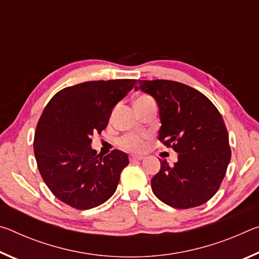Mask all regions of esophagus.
I'll return each mask as SVG.
<instances>
[{"label": "esophagus", "instance_id": "34e87169", "mask_svg": "<svg viewBox=\"0 0 259 259\" xmlns=\"http://www.w3.org/2000/svg\"><path fill=\"white\" fill-rule=\"evenodd\" d=\"M143 159H144L143 156H136V155H131V156L129 157L130 162H137V161H142Z\"/></svg>", "mask_w": 259, "mask_h": 259}]
</instances>
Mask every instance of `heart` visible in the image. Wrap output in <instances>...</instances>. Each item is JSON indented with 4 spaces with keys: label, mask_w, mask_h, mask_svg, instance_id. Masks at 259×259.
Here are the masks:
<instances>
[{
    "label": "heart",
    "mask_w": 259,
    "mask_h": 259,
    "mask_svg": "<svg viewBox=\"0 0 259 259\" xmlns=\"http://www.w3.org/2000/svg\"><path fill=\"white\" fill-rule=\"evenodd\" d=\"M139 98H146V96H142ZM120 145L125 148V150L136 153H140L145 150V142H144V138L142 136L139 135L124 136L123 138L120 139Z\"/></svg>",
    "instance_id": "obj_1"
}]
</instances>
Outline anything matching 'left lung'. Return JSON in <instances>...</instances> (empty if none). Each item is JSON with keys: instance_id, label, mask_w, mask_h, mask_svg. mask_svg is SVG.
<instances>
[{"instance_id": "left-lung-1", "label": "left lung", "mask_w": 259, "mask_h": 259, "mask_svg": "<svg viewBox=\"0 0 259 259\" xmlns=\"http://www.w3.org/2000/svg\"><path fill=\"white\" fill-rule=\"evenodd\" d=\"M135 90L152 96L159 107V139L178 153L174 165L161 161L151 181L157 199L172 208L199 207L216 194L231 160L229 134L214 105L181 82L138 80Z\"/></svg>"}]
</instances>
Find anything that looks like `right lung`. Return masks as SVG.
I'll return each instance as SVG.
<instances>
[{"label":"right lung","instance_id":"add662e5","mask_svg":"<svg viewBox=\"0 0 259 259\" xmlns=\"http://www.w3.org/2000/svg\"><path fill=\"white\" fill-rule=\"evenodd\" d=\"M136 80L89 81L57 93L43 111L34 137V154L43 181L61 202L91 209L111 198L126 153L103 156L91 147V136L106 128L112 111Z\"/></svg>","mask_w":259,"mask_h":259}]
</instances>
